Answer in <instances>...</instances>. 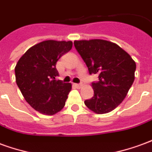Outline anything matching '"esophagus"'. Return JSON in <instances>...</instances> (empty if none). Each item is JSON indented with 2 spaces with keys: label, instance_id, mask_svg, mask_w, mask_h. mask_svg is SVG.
Instances as JSON below:
<instances>
[{
  "label": "esophagus",
  "instance_id": "obj_1",
  "mask_svg": "<svg viewBox=\"0 0 152 152\" xmlns=\"http://www.w3.org/2000/svg\"><path fill=\"white\" fill-rule=\"evenodd\" d=\"M74 86H76V88H81V86H82V84H74Z\"/></svg>",
  "mask_w": 152,
  "mask_h": 152
}]
</instances>
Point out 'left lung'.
<instances>
[{
  "instance_id": "obj_1",
  "label": "left lung",
  "mask_w": 152,
  "mask_h": 152,
  "mask_svg": "<svg viewBox=\"0 0 152 152\" xmlns=\"http://www.w3.org/2000/svg\"><path fill=\"white\" fill-rule=\"evenodd\" d=\"M74 45L89 74H99L93 82L94 97L85 104L97 114L112 112L127 95L134 80L136 63L116 44L100 39L75 40Z\"/></svg>"
}]
</instances>
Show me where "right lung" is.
<instances>
[{
  "instance_id": "obj_1",
  "label": "right lung",
  "mask_w": 152,
  "mask_h": 152,
  "mask_svg": "<svg viewBox=\"0 0 152 152\" xmlns=\"http://www.w3.org/2000/svg\"><path fill=\"white\" fill-rule=\"evenodd\" d=\"M72 47V41L45 40L28 49L16 64L17 86L28 104L41 114H56L65 106L72 85L56 80V63Z\"/></svg>"
}]
</instances>
